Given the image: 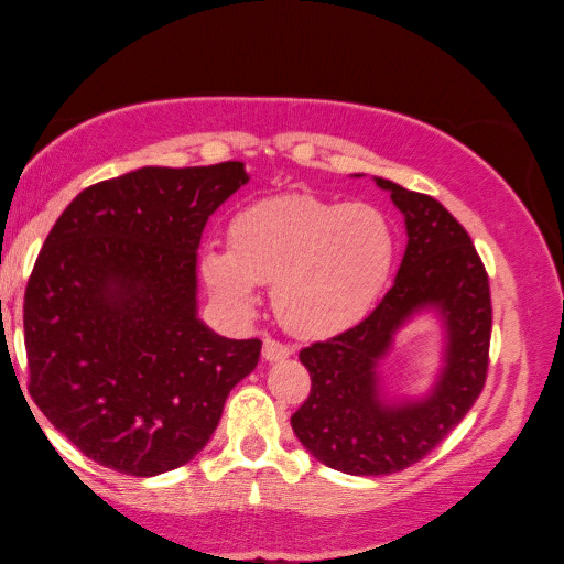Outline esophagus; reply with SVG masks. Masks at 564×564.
I'll return each instance as SVG.
<instances>
[{
  "label": "esophagus",
  "instance_id": "34e87169",
  "mask_svg": "<svg viewBox=\"0 0 564 564\" xmlns=\"http://www.w3.org/2000/svg\"><path fill=\"white\" fill-rule=\"evenodd\" d=\"M292 355L290 347H284L282 343H276V339L267 337L262 343V357L267 362H280V359H288Z\"/></svg>",
  "mask_w": 564,
  "mask_h": 564
}]
</instances>
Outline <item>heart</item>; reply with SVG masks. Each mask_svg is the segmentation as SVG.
<instances>
[{"instance_id": "b5f03b06", "label": "heart", "mask_w": 564, "mask_h": 564, "mask_svg": "<svg viewBox=\"0 0 564 564\" xmlns=\"http://www.w3.org/2000/svg\"><path fill=\"white\" fill-rule=\"evenodd\" d=\"M232 249L207 245L199 272L221 307L252 315L257 284H272L276 317L304 339L357 325L390 280V219L362 202L288 192L254 202L232 219Z\"/></svg>"}]
</instances>
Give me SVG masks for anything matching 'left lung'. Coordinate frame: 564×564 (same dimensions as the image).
I'll use <instances>...</instances> for the list:
<instances>
[{
	"instance_id": "8db88e82",
	"label": "left lung",
	"mask_w": 564,
	"mask_h": 564,
	"mask_svg": "<svg viewBox=\"0 0 564 564\" xmlns=\"http://www.w3.org/2000/svg\"><path fill=\"white\" fill-rule=\"evenodd\" d=\"M375 184L404 217L400 270L372 315L302 349L312 390L292 414L312 457L359 477L420 463L463 422L485 387L492 332L490 282L465 227L437 199L382 177ZM427 314L441 327L438 369L422 393H397L383 372L395 335Z\"/></svg>"
}]
</instances>
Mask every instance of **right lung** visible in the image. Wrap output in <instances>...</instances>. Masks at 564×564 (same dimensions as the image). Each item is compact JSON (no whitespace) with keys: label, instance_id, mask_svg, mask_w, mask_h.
<instances>
[{"label":"right lung","instance_id":"right-lung-1","mask_svg":"<svg viewBox=\"0 0 564 564\" xmlns=\"http://www.w3.org/2000/svg\"><path fill=\"white\" fill-rule=\"evenodd\" d=\"M247 182L242 162L142 167L79 192L44 239L24 292L30 392L97 465H187L260 362V339L217 335L197 300L207 219Z\"/></svg>","mask_w":564,"mask_h":564}]
</instances>
